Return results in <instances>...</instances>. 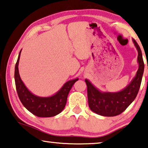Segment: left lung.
<instances>
[{"instance_id": "1", "label": "left lung", "mask_w": 148, "mask_h": 148, "mask_svg": "<svg viewBox=\"0 0 148 148\" xmlns=\"http://www.w3.org/2000/svg\"><path fill=\"white\" fill-rule=\"evenodd\" d=\"M132 41L138 53L139 68L134 78L124 90L119 92H103L93 86L88 79H85L88 88L89 107L97 114L105 116L119 115L125 111L136 97L144 74V63L141 49L134 39H132Z\"/></svg>"}]
</instances>
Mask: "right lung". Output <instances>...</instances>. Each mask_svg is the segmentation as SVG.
<instances>
[{"mask_svg":"<svg viewBox=\"0 0 148 148\" xmlns=\"http://www.w3.org/2000/svg\"><path fill=\"white\" fill-rule=\"evenodd\" d=\"M21 50L16 63L14 79L18 97L23 106L34 115L39 117H51L59 114L66 105L68 95L72 86L78 78L66 82L60 90L51 97H42L35 95L27 90L20 78L18 70V64Z\"/></svg>","mask_w":148,"mask_h":148,"instance_id":"add662e5","label":"right lung"}]
</instances>
